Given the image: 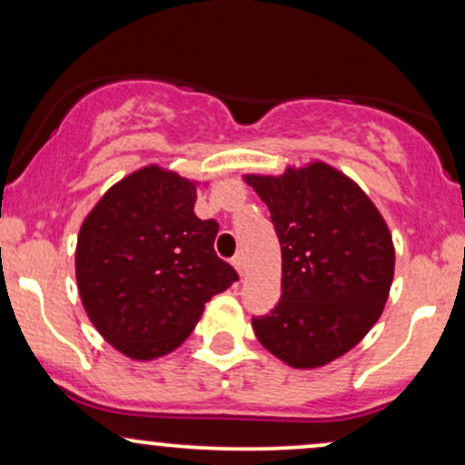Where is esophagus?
Returning a JSON list of instances; mask_svg holds the SVG:
<instances>
[{
	"mask_svg": "<svg viewBox=\"0 0 465 465\" xmlns=\"http://www.w3.org/2000/svg\"><path fill=\"white\" fill-rule=\"evenodd\" d=\"M232 264L236 266V271H238L240 275H244V255H242V253L233 255V258H232Z\"/></svg>",
	"mask_w": 465,
	"mask_h": 465,
	"instance_id": "obj_1",
	"label": "esophagus"
}]
</instances>
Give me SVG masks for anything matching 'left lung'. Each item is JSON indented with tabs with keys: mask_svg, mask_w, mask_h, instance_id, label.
<instances>
[{
	"mask_svg": "<svg viewBox=\"0 0 465 465\" xmlns=\"http://www.w3.org/2000/svg\"><path fill=\"white\" fill-rule=\"evenodd\" d=\"M282 244V297L251 322L260 343L295 370L348 354L381 319L396 269L391 232L356 181L325 162L244 174Z\"/></svg>",
	"mask_w": 465,
	"mask_h": 465,
	"instance_id": "obj_1",
	"label": "left lung"
}]
</instances>
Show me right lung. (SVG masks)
I'll list each match as a JSON object with an SVG mask.
<instances>
[{"instance_id":"right-lung-1","label":"right lung","mask_w":465,"mask_h":465,"mask_svg":"<svg viewBox=\"0 0 465 465\" xmlns=\"http://www.w3.org/2000/svg\"><path fill=\"white\" fill-rule=\"evenodd\" d=\"M196 188L174 170L143 165L111 185L80 225V302L106 343L133 361L177 350L205 303L238 280L214 251L218 223L194 214Z\"/></svg>"}]
</instances>
